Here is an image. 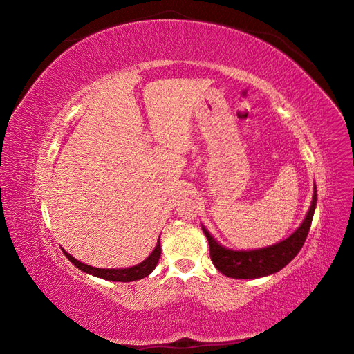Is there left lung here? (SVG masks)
Masks as SVG:
<instances>
[{
    "mask_svg": "<svg viewBox=\"0 0 354 354\" xmlns=\"http://www.w3.org/2000/svg\"><path fill=\"white\" fill-rule=\"evenodd\" d=\"M316 186L313 192V201L307 216L291 236L285 241L267 246V248L254 250V251H232L224 248L216 239H214L209 232L202 226L203 233L209 243V257L214 266L217 267L223 274L234 279H257L267 274H272L282 270L283 267L291 261L294 257L303 248L306 238L308 234L310 226H312L313 214L316 208Z\"/></svg>",
    "mask_w": 354,
    "mask_h": 354,
    "instance_id": "8db88e82",
    "label": "left lung"
}]
</instances>
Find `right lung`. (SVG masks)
<instances>
[{"label": "right lung", "instance_id": "obj_1", "mask_svg": "<svg viewBox=\"0 0 354 354\" xmlns=\"http://www.w3.org/2000/svg\"><path fill=\"white\" fill-rule=\"evenodd\" d=\"M62 251H63V254L68 257V260L73 266H77L80 270H82L85 273L102 277V279H106V281L133 282V281L143 279V277L149 276L153 272V269L159 261V257H160V243L158 241L153 252L149 255L145 261H142L140 264H137L134 267H130V269H95V267L87 266V264L78 261L77 259H73V257L71 254H68L65 250H62Z\"/></svg>", "mask_w": 354, "mask_h": 354}]
</instances>
